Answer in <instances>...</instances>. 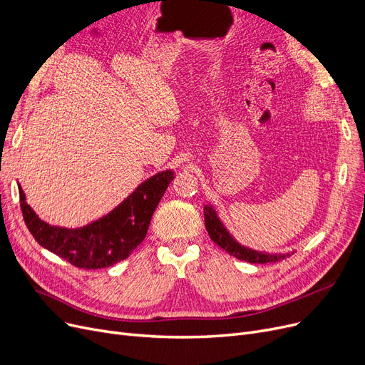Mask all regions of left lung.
<instances>
[{
  "instance_id": "obj_1",
  "label": "left lung",
  "mask_w": 365,
  "mask_h": 365,
  "mask_svg": "<svg viewBox=\"0 0 365 365\" xmlns=\"http://www.w3.org/2000/svg\"><path fill=\"white\" fill-rule=\"evenodd\" d=\"M203 214H205V227L207 230V235L215 242V244L222 248L225 252H229L230 255L236 257L237 259H244V262L252 263V264H264V263H274L279 262V259H284L294 254V251L288 252H267V251H257L250 247L242 245L240 242H237L233 235L229 232V229L225 227V224L222 222L218 207L207 202L203 207Z\"/></svg>"
}]
</instances>
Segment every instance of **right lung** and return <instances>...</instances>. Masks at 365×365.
Here are the masks:
<instances>
[{
    "mask_svg": "<svg viewBox=\"0 0 365 365\" xmlns=\"http://www.w3.org/2000/svg\"><path fill=\"white\" fill-rule=\"evenodd\" d=\"M172 180V169L154 173L107 215L77 229L59 227L43 221L26 203V196L19 185L21 207L28 230L43 248L76 267L103 269L128 258L144 240L153 212Z\"/></svg>",
    "mask_w": 365,
    "mask_h": 365,
    "instance_id": "right-lung-1",
    "label": "right lung"
}]
</instances>
